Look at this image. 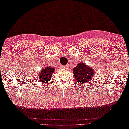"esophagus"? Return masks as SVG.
<instances>
[{"label":"esophagus","mask_w":129,"mask_h":129,"mask_svg":"<svg viewBox=\"0 0 129 129\" xmlns=\"http://www.w3.org/2000/svg\"><path fill=\"white\" fill-rule=\"evenodd\" d=\"M68 68V65H66V66H63V68Z\"/></svg>","instance_id":"1"}]
</instances>
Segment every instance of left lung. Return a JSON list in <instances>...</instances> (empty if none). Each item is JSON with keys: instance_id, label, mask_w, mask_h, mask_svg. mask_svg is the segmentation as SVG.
Wrapping results in <instances>:
<instances>
[{"instance_id": "obj_1", "label": "left lung", "mask_w": 129, "mask_h": 129, "mask_svg": "<svg viewBox=\"0 0 129 129\" xmlns=\"http://www.w3.org/2000/svg\"><path fill=\"white\" fill-rule=\"evenodd\" d=\"M93 69L86 66L84 63L81 62L78 64L73 69L74 76L77 82L86 83L89 82L93 76Z\"/></svg>"}]
</instances>
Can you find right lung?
Returning <instances> with one entry per match:
<instances>
[{"label": "right lung", "instance_id": "1", "mask_svg": "<svg viewBox=\"0 0 129 129\" xmlns=\"http://www.w3.org/2000/svg\"><path fill=\"white\" fill-rule=\"evenodd\" d=\"M54 68L52 67H45L44 68H43L40 74H38V79L44 83L48 82L51 78V76L53 75V73H54Z\"/></svg>", "mask_w": 129, "mask_h": 129}]
</instances>
